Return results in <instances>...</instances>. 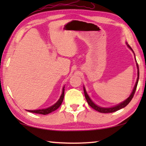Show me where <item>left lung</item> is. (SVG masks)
I'll return each instance as SVG.
<instances>
[{
  "instance_id": "left-lung-1",
  "label": "left lung",
  "mask_w": 146,
  "mask_h": 146,
  "mask_svg": "<svg viewBox=\"0 0 146 146\" xmlns=\"http://www.w3.org/2000/svg\"><path fill=\"white\" fill-rule=\"evenodd\" d=\"M126 45L129 48V49L131 50V51L133 52V54L135 56V54H134V52L133 51V50L130 47V46H129L128 44L126 42ZM135 60L136 62V66H137V80H136V82H135V84L134 86V87H133V90L131 92V94L129 95V96L127 98V99H125L124 101L121 102V103L118 104L114 106H112V107H110V108H104V107H101L100 106H98L97 104H96L90 98L87 92H86V88L84 86H83L84 88V95H85V98L86 99V100L88 102V104L93 109L99 111V112H101V113H112V112H114L115 111H117L119 110H120L121 108H123L126 106L130 102V101L131 100V99H132V98L133 97V95H134L135 94V90H136V88H137V83H138V80H139V67H138V64H137V61H136V59H135Z\"/></svg>"
}]
</instances>
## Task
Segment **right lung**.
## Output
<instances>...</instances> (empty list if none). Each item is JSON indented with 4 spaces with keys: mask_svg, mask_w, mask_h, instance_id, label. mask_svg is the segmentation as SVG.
<instances>
[{
    "mask_svg": "<svg viewBox=\"0 0 146 146\" xmlns=\"http://www.w3.org/2000/svg\"><path fill=\"white\" fill-rule=\"evenodd\" d=\"M64 87L65 86L63 87L62 92V94L60 96V97L59 100L54 104H53L52 106H51L46 108H44V109L34 110H27V111H29V112L39 113V114H43V115L48 114V113L55 111L56 110H57L60 106V105L62 104V103L63 102L64 97Z\"/></svg>",
    "mask_w": 146,
    "mask_h": 146,
    "instance_id": "1",
    "label": "right lung"
}]
</instances>
